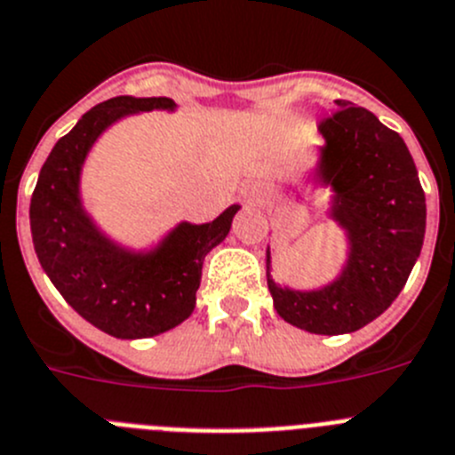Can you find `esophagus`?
I'll return each mask as SVG.
<instances>
[{
	"instance_id": "1",
	"label": "esophagus",
	"mask_w": 455,
	"mask_h": 455,
	"mask_svg": "<svg viewBox=\"0 0 455 455\" xmlns=\"http://www.w3.org/2000/svg\"><path fill=\"white\" fill-rule=\"evenodd\" d=\"M260 195H263V190H253L251 195H249V197H253V199H260Z\"/></svg>"
}]
</instances>
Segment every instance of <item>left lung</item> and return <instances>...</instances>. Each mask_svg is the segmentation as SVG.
<instances>
[{
	"label": "left lung",
	"mask_w": 455,
	"mask_h": 455,
	"mask_svg": "<svg viewBox=\"0 0 455 455\" xmlns=\"http://www.w3.org/2000/svg\"><path fill=\"white\" fill-rule=\"evenodd\" d=\"M319 133L326 145L315 177L333 188L331 218L347 228L349 260L322 290L278 288L269 274L267 285L288 324L339 335L370 324L399 297L424 244L427 197L403 138L367 108L338 100Z\"/></svg>",
	"instance_id": "obj_1"
}]
</instances>
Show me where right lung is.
I'll return each mask as SVG.
<instances>
[{
    "label": "right lung",
    "instance_id": "right-lung-1",
    "mask_svg": "<svg viewBox=\"0 0 455 455\" xmlns=\"http://www.w3.org/2000/svg\"><path fill=\"white\" fill-rule=\"evenodd\" d=\"M174 108L170 97H113L60 138L31 195L38 260L63 299L90 324L122 339L151 338L188 319L197 304L206 253L228 235V206L208 224H179L151 253H131L97 231L79 199V174L101 131L129 113Z\"/></svg>",
    "mask_w": 455,
    "mask_h": 455
}]
</instances>
